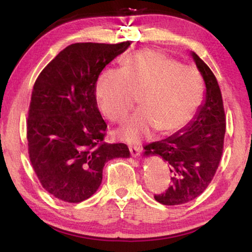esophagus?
<instances>
[{
  "mask_svg": "<svg viewBox=\"0 0 252 252\" xmlns=\"http://www.w3.org/2000/svg\"><path fill=\"white\" fill-rule=\"evenodd\" d=\"M129 150H130L131 156L133 158H138L140 156V153H141V149H140V147H136V146L130 147Z\"/></svg>",
  "mask_w": 252,
  "mask_h": 252,
  "instance_id": "1",
  "label": "esophagus"
}]
</instances>
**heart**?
I'll use <instances>...</instances> for the list:
<instances>
[{"label":"heart","instance_id":"obj_1","mask_svg":"<svg viewBox=\"0 0 252 252\" xmlns=\"http://www.w3.org/2000/svg\"><path fill=\"white\" fill-rule=\"evenodd\" d=\"M95 94L104 117L118 122L126 118L139 96L141 109L119 130L123 140L138 143L159 129L173 134L189 125L201 105L204 82L192 66L157 50L126 57L122 69H109L97 79Z\"/></svg>","mask_w":252,"mask_h":252}]
</instances>
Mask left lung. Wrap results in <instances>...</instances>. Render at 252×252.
<instances>
[{"instance_id": "left-lung-1", "label": "left lung", "mask_w": 252, "mask_h": 252, "mask_svg": "<svg viewBox=\"0 0 252 252\" xmlns=\"http://www.w3.org/2000/svg\"><path fill=\"white\" fill-rule=\"evenodd\" d=\"M193 61L206 85L204 100L185 129L144 147V156H158L169 163L172 185L158 202L177 206L201 194L211 182L222 156L225 117L222 95L215 74L194 52Z\"/></svg>"}]
</instances>
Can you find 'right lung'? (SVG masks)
<instances>
[{"instance_id": "1", "label": "right lung", "mask_w": 252, "mask_h": 252, "mask_svg": "<svg viewBox=\"0 0 252 252\" xmlns=\"http://www.w3.org/2000/svg\"><path fill=\"white\" fill-rule=\"evenodd\" d=\"M130 44H71L34 83L28 117L30 161L42 187L62 201L90 198L106 162L130 157L126 144L103 142L106 123L95 97L102 70Z\"/></svg>"}]
</instances>
